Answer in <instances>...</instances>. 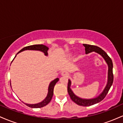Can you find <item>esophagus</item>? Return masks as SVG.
Returning <instances> with one entry per match:
<instances>
[{"instance_id": "obj_1", "label": "esophagus", "mask_w": 123, "mask_h": 123, "mask_svg": "<svg viewBox=\"0 0 123 123\" xmlns=\"http://www.w3.org/2000/svg\"><path fill=\"white\" fill-rule=\"evenodd\" d=\"M61 75L62 76H65V77H67L69 75V73L66 71H63L61 73Z\"/></svg>"}]
</instances>
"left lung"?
Wrapping results in <instances>:
<instances>
[{
	"label": "left lung",
	"mask_w": 123,
	"mask_h": 123,
	"mask_svg": "<svg viewBox=\"0 0 123 123\" xmlns=\"http://www.w3.org/2000/svg\"><path fill=\"white\" fill-rule=\"evenodd\" d=\"M83 46L85 47L86 54L95 52L98 54L102 57L104 60L105 61L106 63H107L108 66V81L106 85L105 88L104 89L103 91L98 96L93 98L86 99L78 97L74 94L73 91L72 90L70 86H71L72 81L70 79L68 80V92L70 98L74 103L77 104L78 105L83 106H89L93 105L94 104L101 102L102 101L106 95L108 94L109 90L111 88V85L113 81V62L111 58L108 56V55L102 49L97 46H93V45L87 44H83Z\"/></svg>",
	"instance_id": "1"
}]
</instances>
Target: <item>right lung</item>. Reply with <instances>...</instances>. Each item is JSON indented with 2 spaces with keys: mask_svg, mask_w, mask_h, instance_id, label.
<instances>
[{
  "mask_svg": "<svg viewBox=\"0 0 123 123\" xmlns=\"http://www.w3.org/2000/svg\"><path fill=\"white\" fill-rule=\"evenodd\" d=\"M49 47H47L46 46H44V45L43 44L32 45V46H27V47L23 48V49H21V50L19 51L17 54H18V53H21V52L22 51H24L25 50H36V51H40L43 52V53L45 55L47 56L48 55L47 51L48 50H49ZM17 54L15 55L14 58L16 57ZM58 80H59L58 78H56L54 80H53L52 81H51L50 84H49V88H48L47 95L46 96V97L43 100L42 102L37 103V104H26V103H24V104H26V105H27L28 106L30 107V108H42V107L44 106L47 105V104H49V103L50 102L51 100L52 97H53V94H54V86L55 85L56 83L58 81ZM10 86H11V83H10Z\"/></svg>",
  "mask_w": 123,
  "mask_h": 123,
  "instance_id": "1",
  "label": "right lung"
}]
</instances>
